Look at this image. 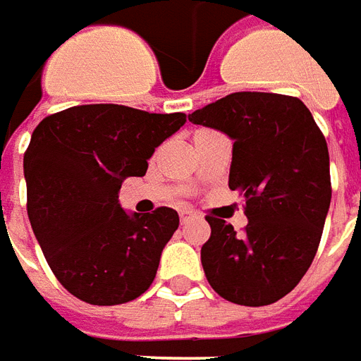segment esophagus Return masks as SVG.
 Here are the masks:
<instances>
[{
  "instance_id": "obj_1",
  "label": "esophagus",
  "mask_w": 361,
  "mask_h": 361,
  "mask_svg": "<svg viewBox=\"0 0 361 361\" xmlns=\"http://www.w3.org/2000/svg\"><path fill=\"white\" fill-rule=\"evenodd\" d=\"M178 217H180V224L185 226V224H188L190 219L196 217V214H194L192 209H180V212H178Z\"/></svg>"
}]
</instances>
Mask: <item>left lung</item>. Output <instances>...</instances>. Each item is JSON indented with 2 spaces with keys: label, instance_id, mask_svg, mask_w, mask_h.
Here are the masks:
<instances>
[{
  "label": "left lung",
  "instance_id": "1",
  "mask_svg": "<svg viewBox=\"0 0 361 361\" xmlns=\"http://www.w3.org/2000/svg\"><path fill=\"white\" fill-rule=\"evenodd\" d=\"M233 140L229 188L245 198L249 224L237 233L206 217L202 247L209 286L237 305H270L311 267L331 206L329 147L305 104L276 93H231L188 114Z\"/></svg>",
  "mask_w": 361,
  "mask_h": 361
}]
</instances>
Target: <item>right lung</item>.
<instances>
[{
  "label": "right lung",
  "mask_w": 361,
  "mask_h": 361,
  "mask_svg": "<svg viewBox=\"0 0 361 361\" xmlns=\"http://www.w3.org/2000/svg\"><path fill=\"white\" fill-rule=\"evenodd\" d=\"M185 122L183 112L81 104L35 128L23 159L30 226L56 278L81 301L118 305L152 286L178 214H128L118 192Z\"/></svg>",
  "instance_id": "obj_1"
}]
</instances>
